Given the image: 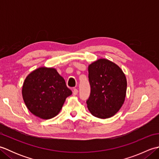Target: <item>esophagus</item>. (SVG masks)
Wrapping results in <instances>:
<instances>
[{"mask_svg": "<svg viewBox=\"0 0 159 159\" xmlns=\"http://www.w3.org/2000/svg\"><path fill=\"white\" fill-rule=\"evenodd\" d=\"M78 92H79V91H78L77 89H73V95H74V96L77 95Z\"/></svg>", "mask_w": 159, "mask_h": 159, "instance_id": "1", "label": "esophagus"}]
</instances>
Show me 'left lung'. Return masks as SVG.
Returning <instances> with one entry per match:
<instances>
[{
    "label": "left lung",
    "mask_w": 159,
    "mask_h": 159,
    "mask_svg": "<svg viewBox=\"0 0 159 159\" xmlns=\"http://www.w3.org/2000/svg\"><path fill=\"white\" fill-rule=\"evenodd\" d=\"M91 93L87 101L92 116L107 119L122 107L126 95L127 80L122 70L107 59H99L88 66Z\"/></svg>",
    "instance_id": "1"
}]
</instances>
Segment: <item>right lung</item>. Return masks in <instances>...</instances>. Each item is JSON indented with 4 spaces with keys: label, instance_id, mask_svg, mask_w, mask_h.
Wrapping results in <instances>:
<instances>
[{
    "label": "right lung",
    "instance_id": "obj_1",
    "mask_svg": "<svg viewBox=\"0 0 159 159\" xmlns=\"http://www.w3.org/2000/svg\"><path fill=\"white\" fill-rule=\"evenodd\" d=\"M72 91L55 68L39 67L26 77L22 94L30 112L42 120L55 117Z\"/></svg>",
    "mask_w": 159,
    "mask_h": 159
}]
</instances>
